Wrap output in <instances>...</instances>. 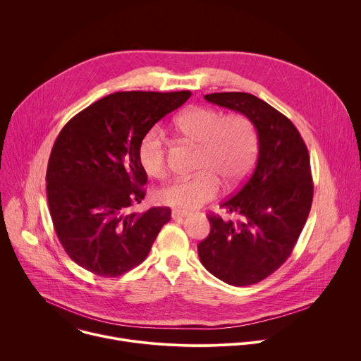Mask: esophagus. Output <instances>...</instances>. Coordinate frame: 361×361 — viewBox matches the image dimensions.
<instances>
[{"label": "esophagus", "mask_w": 361, "mask_h": 361, "mask_svg": "<svg viewBox=\"0 0 361 361\" xmlns=\"http://www.w3.org/2000/svg\"><path fill=\"white\" fill-rule=\"evenodd\" d=\"M188 216V213H185V212H180V210H173L171 212V217L176 220V219H184V217H187Z\"/></svg>", "instance_id": "esophagus-1"}]
</instances>
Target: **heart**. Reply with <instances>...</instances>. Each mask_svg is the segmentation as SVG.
<instances>
[{"mask_svg":"<svg viewBox=\"0 0 361 361\" xmlns=\"http://www.w3.org/2000/svg\"><path fill=\"white\" fill-rule=\"evenodd\" d=\"M174 126L184 140L200 147V174L160 188L156 195L160 204L180 212L195 210L219 195L221 183L226 188H234L251 173L257 157V134L247 117L223 116L212 107H191L174 120ZM167 149V140L159 127L141 137L138 161L149 177L166 176Z\"/></svg>","mask_w":361,"mask_h":361,"instance_id":"1","label":"heart"}]
</instances>
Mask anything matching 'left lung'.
I'll return each instance as SVG.
<instances>
[{
  "label": "left lung",
  "instance_id": "1",
  "mask_svg": "<svg viewBox=\"0 0 361 361\" xmlns=\"http://www.w3.org/2000/svg\"><path fill=\"white\" fill-rule=\"evenodd\" d=\"M204 98L251 121L259 137V159L235 195L220 205L238 220L209 216L212 230L198 244V257L227 284H255L288 259L310 213L308 151L294 124L259 97L214 92Z\"/></svg>",
  "mask_w": 361,
  "mask_h": 361
}]
</instances>
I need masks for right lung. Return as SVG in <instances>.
<instances>
[{
  "mask_svg": "<svg viewBox=\"0 0 361 361\" xmlns=\"http://www.w3.org/2000/svg\"><path fill=\"white\" fill-rule=\"evenodd\" d=\"M190 95L114 92L84 109L59 134L47 167L48 207L60 243L80 267L117 277L145 260L171 210L128 212L145 195L138 144Z\"/></svg>",
  "mask_w": 361,
  "mask_h": 361,
  "instance_id": "right-lung-1",
  "label": "right lung"
}]
</instances>
